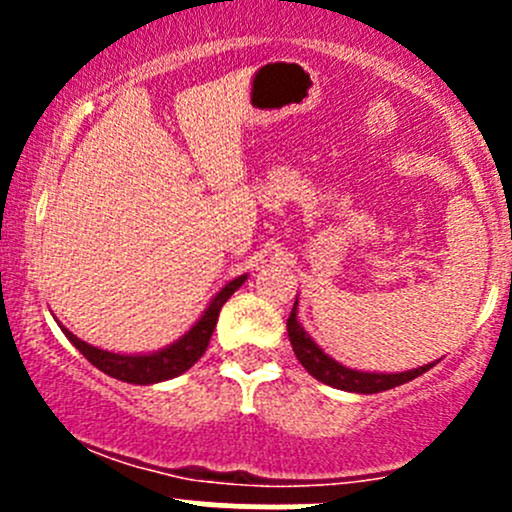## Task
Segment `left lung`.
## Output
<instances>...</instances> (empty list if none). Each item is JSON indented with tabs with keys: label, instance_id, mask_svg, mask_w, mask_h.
Segmentation results:
<instances>
[{
	"label": "left lung",
	"instance_id": "obj_1",
	"mask_svg": "<svg viewBox=\"0 0 512 512\" xmlns=\"http://www.w3.org/2000/svg\"><path fill=\"white\" fill-rule=\"evenodd\" d=\"M287 334L299 364H302L314 379L322 381V384L327 386H334V389L354 391V394H379V391H389L394 389V386H401L406 384V381L416 379V376L426 374L431 366H436V361H433V364H423L411 371H399V374H376V371L349 369V366L339 364L332 356L324 354L322 349L314 344V339L304 332L302 324L297 322V299H294V307L292 312H289Z\"/></svg>",
	"mask_w": 512,
	"mask_h": 512
}]
</instances>
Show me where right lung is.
I'll return each mask as SVG.
<instances>
[{
	"mask_svg": "<svg viewBox=\"0 0 512 512\" xmlns=\"http://www.w3.org/2000/svg\"><path fill=\"white\" fill-rule=\"evenodd\" d=\"M247 280V275L235 277L232 282L220 289L213 299H210L208 309L200 314L198 322L178 339V342L168 344V347L158 349L153 354H116L106 352V349L91 347V344L81 342L76 334H71L69 329H64V334L69 337V342L79 349L96 369H101L103 374L113 376L118 381H126V384H158V381H168L180 376L183 371H188L200 356L208 349L210 337H213V329L218 324V314L223 309V304L232 297L237 287H242V282Z\"/></svg>",
	"mask_w": 512,
	"mask_h": 512,
	"instance_id": "right-lung-1",
	"label": "right lung"
}]
</instances>
